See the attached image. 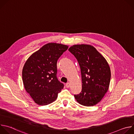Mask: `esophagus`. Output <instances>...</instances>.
<instances>
[{
  "label": "esophagus",
  "instance_id": "obj_1",
  "mask_svg": "<svg viewBox=\"0 0 134 134\" xmlns=\"http://www.w3.org/2000/svg\"><path fill=\"white\" fill-rule=\"evenodd\" d=\"M66 86L67 87V88H69L70 87V83H67L66 84Z\"/></svg>",
  "mask_w": 134,
  "mask_h": 134
}]
</instances>
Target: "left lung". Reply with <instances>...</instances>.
Listing matches in <instances>:
<instances>
[{
	"label": "left lung",
	"mask_w": 134,
	"mask_h": 134,
	"mask_svg": "<svg viewBox=\"0 0 134 134\" xmlns=\"http://www.w3.org/2000/svg\"><path fill=\"white\" fill-rule=\"evenodd\" d=\"M68 50L77 59L81 71L82 89L74 95L76 100L86 107L96 105L109 89L111 71L107 61L91 45L75 44Z\"/></svg>",
	"instance_id": "left-lung-1"
}]
</instances>
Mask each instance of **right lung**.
Segmentation results:
<instances>
[{
  "instance_id": "right-lung-1",
  "label": "right lung",
  "mask_w": 134,
  "mask_h": 134,
  "mask_svg": "<svg viewBox=\"0 0 134 134\" xmlns=\"http://www.w3.org/2000/svg\"><path fill=\"white\" fill-rule=\"evenodd\" d=\"M68 46L49 43L34 52L25 62L22 79L26 91L40 105L54 102L64 85L57 78V63Z\"/></svg>"
}]
</instances>
